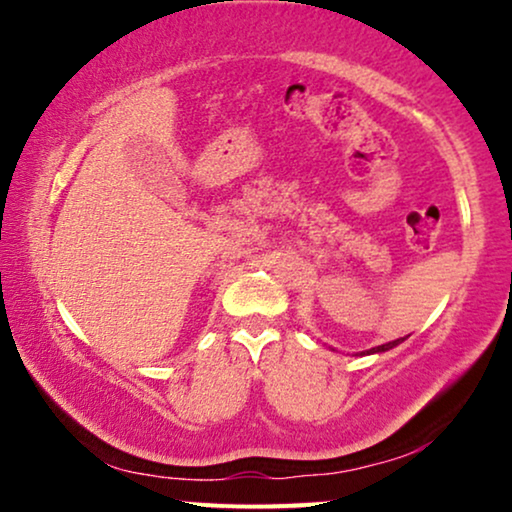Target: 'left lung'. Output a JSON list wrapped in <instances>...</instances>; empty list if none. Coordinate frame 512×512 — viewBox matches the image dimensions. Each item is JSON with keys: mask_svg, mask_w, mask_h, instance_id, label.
I'll use <instances>...</instances> for the list:
<instances>
[{"mask_svg": "<svg viewBox=\"0 0 512 512\" xmlns=\"http://www.w3.org/2000/svg\"><path fill=\"white\" fill-rule=\"evenodd\" d=\"M403 340H408V335L405 338H398V340H391V342H384V345H377V347H370L366 352H361V356H368V354H382V352H389V349H394L396 345H401ZM335 352V349H333Z\"/></svg>", "mask_w": 512, "mask_h": 512, "instance_id": "8db88e82", "label": "left lung"}]
</instances>
